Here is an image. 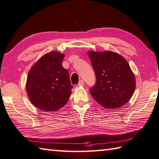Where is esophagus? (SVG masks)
<instances>
[{"instance_id": "34e87169", "label": "esophagus", "mask_w": 159, "mask_h": 159, "mask_svg": "<svg viewBox=\"0 0 159 159\" xmlns=\"http://www.w3.org/2000/svg\"><path fill=\"white\" fill-rule=\"evenodd\" d=\"M78 85L79 86H83L84 85V81L83 80H80V81L79 82V84H78Z\"/></svg>"}]
</instances>
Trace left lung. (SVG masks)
<instances>
[{"mask_svg": "<svg viewBox=\"0 0 159 159\" xmlns=\"http://www.w3.org/2000/svg\"><path fill=\"white\" fill-rule=\"evenodd\" d=\"M96 74L95 85L90 93L107 109H116L127 103L135 89L136 81L129 64L112 51L88 52Z\"/></svg>", "mask_w": 159, "mask_h": 159, "instance_id": "8db88e82", "label": "left lung"}]
</instances>
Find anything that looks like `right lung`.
I'll return each mask as SVG.
<instances>
[{"instance_id":"obj_1","label":"right lung","mask_w":159,"mask_h":159,"mask_svg":"<svg viewBox=\"0 0 159 159\" xmlns=\"http://www.w3.org/2000/svg\"><path fill=\"white\" fill-rule=\"evenodd\" d=\"M64 55L46 54L30 70L26 88L33 105L45 111H55L68 101L72 85L69 72L62 66Z\"/></svg>"}]
</instances>
